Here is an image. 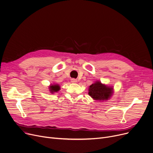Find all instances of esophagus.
Instances as JSON below:
<instances>
[{
	"mask_svg": "<svg viewBox=\"0 0 153 153\" xmlns=\"http://www.w3.org/2000/svg\"><path fill=\"white\" fill-rule=\"evenodd\" d=\"M71 82L72 83H77V79H75V78H72V79H71Z\"/></svg>",
	"mask_w": 153,
	"mask_h": 153,
	"instance_id": "1",
	"label": "esophagus"
}]
</instances>
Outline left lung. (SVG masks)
I'll use <instances>...</instances> for the list:
<instances>
[{
    "instance_id": "obj_1",
    "label": "left lung",
    "mask_w": 153,
    "mask_h": 153,
    "mask_svg": "<svg viewBox=\"0 0 153 153\" xmlns=\"http://www.w3.org/2000/svg\"><path fill=\"white\" fill-rule=\"evenodd\" d=\"M113 88L102 84L100 81H96L89 88V95L96 100H107L112 96Z\"/></svg>"
}]
</instances>
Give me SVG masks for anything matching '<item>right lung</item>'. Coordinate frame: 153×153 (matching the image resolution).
I'll return each instance as SVG.
<instances>
[{
	"label": "right lung",
	"instance_id": "right-lung-1",
	"mask_svg": "<svg viewBox=\"0 0 153 153\" xmlns=\"http://www.w3.org/2000/svg\"><path fill=\"white\" fill-rule=\"evenodd\" d=\"M50 92L53 94L54 92H57L60 90V86H59L57 84V85H52L50 86Z\"/></svg>",
	"mask_w": 153,
	"mask_h": 153
}]
</instances>
